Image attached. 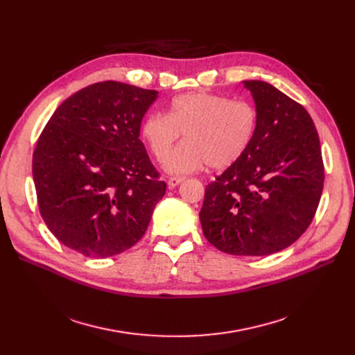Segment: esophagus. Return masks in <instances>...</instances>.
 <instances>
[{"mask_svg": "<svg viewBox=\"0 0 355 355\" xmlns=\"http://www.w3.org/2000/svg\"><path fill=\"white\" fill-rule=\"evenodd\" d=\"M184 180H185L184 177H170V180H168V185H170L171 189L177 187V185L181 184Z\"/></svg>", "mask_w": 355, "mask_h": 355, "instance_id": "34e87169", "label": "esophagus"}]
</instances>
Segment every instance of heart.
Wrapping results in <instances>:
<instances>
[{
	"mask_svg": "<svg viewBox=\"0 0 355 355\" xmlns=\"http://www.w3.org/2000/svg\"><path fill=\"white\" fill-rule=\"evenodd\" d=\"M257 110L246 101L207 92L185 93L173 99L168 114L148 115L141 135L153 155L164 162L182 133L188 139L168 159L175 174L197 171L204 165L220 171L239 162L257 130Z\"/></svg>",
	"mask_w": 355,
	"mask_h": 355,
	"instance_id": "b5f03b06",
	"label": "heart"
}]
</instances>
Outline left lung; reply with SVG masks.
I'll return each instance as SVG.
<instances>
[{"label":"left lung","instance_id":"obj_1","mask_svg":"<svg viewBox=\"0 0 355 355\" xmlns=\"http://www.w3.org/2000/svg\"><path fill=\"white\" fill-rule=\"evenodd\" d=\"M257 110L254 139L206 187L202 233L218 250L265 256L311 225L324 189L320 137L306 109L262 80H245Z\"/></svg>","mask_w":355,"mask_h":355}]
</instances>
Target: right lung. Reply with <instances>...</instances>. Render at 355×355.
<instances>
[{"label": "right lung", "mask_w": 355, "mask_h": 355, "mask_svg": "<svg viewBox=\"0 0 355 355\" xmlns=\"http://www.w3.org/2000/svg\"><path fill=\"white\" fill-rule=\"evenodd\" d=\"M157 90L106 80L67 98L33 154L40 214L59 241L87 257H109L145 234L166 184L139 139Z\"/></svg>", "instance_id": "obj_1"}]
</instances>
